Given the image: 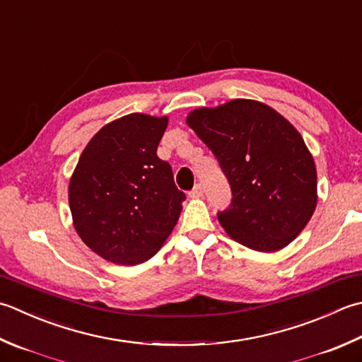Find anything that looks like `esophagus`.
Here are the masks:
<instances>
[{
	"label": "esophagus",
	"mask_w": 362,
	"mask_h": 362,
	"mask_svg": "<svg viewBox=\"0 0 362 362\" xmlns=\"http://www.w3.org/2000/svg\"><path fill=\"white\" fill-rule=\"evenodd\" d=\"M202 194H204V189L201 183H197V185H194V188L189 191V197H202Z\"/></svg>",
	"instance_id": "obj_1"
}]
</instances>
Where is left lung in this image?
Instances as JSON below:
<instances>
[{"label":"left lung","instance_id":"8db88e82","mask_svg":"<svg viewBox=\"0 0 362 362\" xmlns=\"http://www.w3.org/2000/svg\"><path fill=\"white\" fill-rule=\"evenodd\" d=\"M219 161L232 189L218 221L230 238L276 252L300 235L317 207L313 153L288 120L257 100L235 98L187 116Z\"/></svg>","mask_w":362,"mask_h":362}]
</instances>
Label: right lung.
<instances>
[{"label":"right lung","instance_id":"right-lung-1","mask_svg":"<svg viewBox=\"0 0 362 362\" xmlns=\"http://www.w3.org/2000/svg\"><path fill=\"white\" fill-rule=\"evenodd\" d=\"M168 117L132 112L106 124L84 147L69 182L74 228L97 256L143 264L171 235L185 194L157 157Z\"/></svg>","mask_w":362,"mask_h":362}]
</instances>
